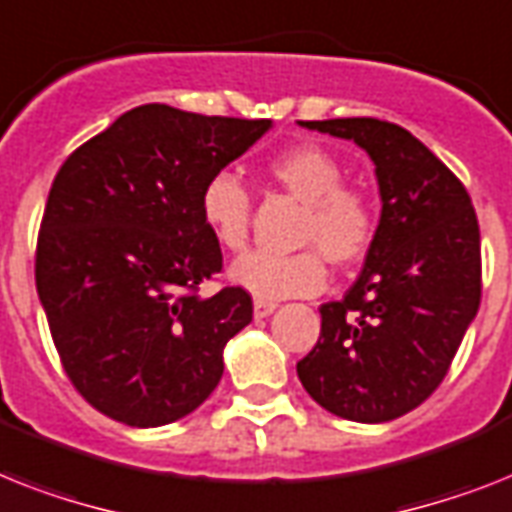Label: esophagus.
Segmentation results:
<instances>
[{
    "label": "esophagus",
    "instance_id": "esophagus-1",
    "mask_svg": "<svg viewBox=\"0 0 512 512\" xmlns=\"http://www.w3.org/2000/svg\"><path fill=\"white\" fill-rule=\"evenodd\" d=\"M276 302H268V299H255V318H268L273 310H276Z\"/></svg>",
    "mask_w": 512,
    "mask_h": 512
}]
</instances>
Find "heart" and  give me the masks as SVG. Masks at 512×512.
I'll use <instances>...</instances> for the list:
<instances>
[{"instance_id":"b5f03b06","label":"heart","mask_w":512,"mask_h":512,"mask_svg":"<svg viewBox=\"0 0 512 512\" xmlns=\"http://www.w3.org/2000/svg\"><path fill=\"white\" fill-rule=\"evenodd\" d=\"M268 176L294 199L305 202L297 242L313 247L276 255L247 252L231 265L228 276L257 299L310 297L326 284V265H352L368 252L376 236L371 197L342 184L344 168L331 152L313 144L281 152L268 162ZM249 191L234 173L220 170L207 178L199 194V213L215 242L228 252H242L249 236Z\"/></svg>"}]
</instances>
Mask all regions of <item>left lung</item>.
I'll return each instance as SVG.
<instances>
[{
    "mask_svg": "<svg viewBox=\"0 0 512 512\" xmlns=\"http://www.w3.org/2000/svg\"><path fill=\"white\" fill-rule=\"evenodd\" d=\"M299 126L368 152L381 218L350 292L321 305V336L297 376L328 413L394 421L442 384L479 313V220L455 173L405 128L376 118Z\"/></svg>",
    "mask_w": 512,
    "mask_h": 512,
    "instance_id": "obj_1",
    "label": "left lung"
}]
</instances>
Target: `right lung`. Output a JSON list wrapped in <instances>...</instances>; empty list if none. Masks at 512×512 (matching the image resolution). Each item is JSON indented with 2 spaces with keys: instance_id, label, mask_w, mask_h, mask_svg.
I'll return each instance as SVG.
<instances>
[{
  "instance_id": "right-lung-1",
  "label": "right lung",
  "mask_w": 512,
  "mask_h": 512,
  "mask_svg": "<svg viewBox=\"0 0 512 512\" xmlns=\"http://www.w3.org/2000/svg\"><path fill=\"white\" fill-rule=\"evenodd\" d=\"M270 126L141 105L54 176L36 289L65 373L99 413L155 429L194 413L218 386L252 297L242 286L197 294L223 268L199 194Z\"/></svg>"
}]
</instances>
